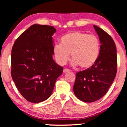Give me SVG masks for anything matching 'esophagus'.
<instances>
[{
    "label": "esophagus",
    "instance_id": "1",
    "mask_svg": "<svg viewBox=\"0 0 127 127\" xmlns=\"http://www.w3.org/2000/svg\"><path fill=\"white\" fill-rule=\"evenodd\" d=\"M70 70H69V69H66V68H65L64 69V70H63V72H64V73H67V72H70Z\"/></svg>",
    "mask_w": 127,
    "mask_h": 127
}]
</instances>
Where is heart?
Instances as JSON below:
<instances>
[{
    "instance_id": "obj_1",
    "label": "heart",
    "mask_w": 127,
    "mask_h": 127,
    "mask_svg": "<svg viewBox=\"0 0 127 127\" xmlns=\"http://www.w3.org/2000/svg\"><path fill=\"white\" fill-rule=\"evenodd\" d=\"M61 44L54 46L57 61L64 65L69 60L70 53L73 65H79L83 68H89L98 60L100 50L99 39L94 34L80 32H72L62 36Z\"/></svg>"
}]
</instances>
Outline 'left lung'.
I'll return each mask as SVG.
<instances>
[{"label": "left lung", "instance_id": "1", "mask_svg": "<svg viewBox=\"0 0 127 127\" xmlns=\"http://www.w3.org/2000/svg\"><path fill=\"white\" fill-rule=\"evenodd\" d=\"M99 37V55L94 65L76 73L73 86L76 96L85 102H94L102 98L109 89L117 73V57L115 43L105 31L94 25Z\"/></svg>", "mask_w": 127, "mask_h": 127}]
</instances>
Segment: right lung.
<instances>
[{"label":"right lung","mask_w":127,"mask_h":127,"mask_svg":"<svg viewBox=\"0 0 127 127\" xmlns=\"http://www.w3.org/2000/svg\"><path fill=\"white\" fill-rule=\"evenodd\" d=\"M52 26L34 24L15 40L11 50V77L25 99L32 103L51 96L63 67L55 63Z\"/></svg>","instance_id":"obj_1"}]
</instances>
